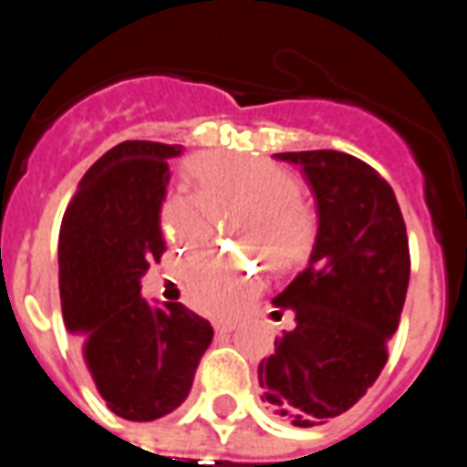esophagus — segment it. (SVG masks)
<instances>
[{"label":"esophagus","mask_w":467,"mask_h":467,"mask_svg":"<svg viewBox=\"0 0 467 467\" xmlns=\"http://www.w3.org/2000/svg\"><path fill=\"white\" fill-rule=\"evenodd\" d=\"M214 330H217V333H220V335L233 333L234 323H230V320H224V323H214Z\"/></svg>","instance_id":"obj_1"}]
</instances>
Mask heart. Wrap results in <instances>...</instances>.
I'll return each mask as SVG.
<instances>
[{
  "label": "heart",
  "mask_w": 467,
  "mask_h": 467,
  "mask_svg": "<svg viewBox=\"0 0 467 467\" xmlns=\"http://www.w3.org/2000/svg\"><path fill=\"white\" fill-rule=\"evenodd\" d=\"M192 194L172 192L160 204V233L180 250H192L210 237L213 210L243 207L237 233L254 244L273 267L295 265L310 247L313 220L297 200L293 174L257 157L204 154L190 167ZM204 202L208 203L203 204ZM182 293L194 310L213 317L237 313L257 290L254 265L233 254L204 250L192 254L180 273Z\"/></svg>",
  "instance_id": "b5f03b06"
}]
</instances>
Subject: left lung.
I'll return each mask as SVG.
<instances>
[{"label":"left lung","mask_w":467,"mask_h":467,"mask_svg":"<svg viewBox=\"0 0 467 467\" xmlns=\"http://www.w3.org/2000/svg\"><path fill=\"white\" fill-rule=\"evenodd\" d=\"M300 164L317 200L310 265L275 297L295 327L257 368L263 402L297 428L350 410L388 362L410 280V247L392 187L335 150L275 154Z\"/></svg>","instance_id":"8db88e82"}]
</instances>
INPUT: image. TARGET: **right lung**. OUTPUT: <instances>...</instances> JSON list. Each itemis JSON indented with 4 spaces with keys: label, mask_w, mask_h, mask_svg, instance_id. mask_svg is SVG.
Masks as SVG:
<instances>
[{
    "label": "right lung",
    "mask_w": 467,
    "mask_h": 467,
    "mask_svg": "<svg viewBox=\"0 0 467 467\" xmlns=\"http://www.w3.org/2000/svg\"><path fill=\"white\" fill-rule=\"evenodd\" d=\"M180 144L127 140L97 160L59 230V295L69 333L107 408L157 420L192 388L213 325L182 303L144 300L142 275L160 263V204Z\"/></svg>",
    "instance_id": "1"
}]
</instances>
